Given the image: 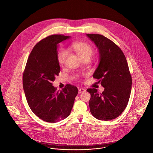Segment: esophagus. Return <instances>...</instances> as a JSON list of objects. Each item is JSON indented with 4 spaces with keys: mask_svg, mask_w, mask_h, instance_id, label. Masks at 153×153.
I'll return each mask as SVG.
<instances>
[{
    "mask_svg": "<svg viewBox=\"0 0 153 153\" xmlns=\"http://www.w3.org/2000/svg\"><path fill=\"white\" fill-rule=\"evenodd\" d=\"M85 89H83V88H80V89H79L78 93H79V94H80V93H83V92H85Z\"/></svg>",
    "mask_w": 153,
    "mask_h": 153,
    "instance_id": "1",
    "label": "esophagus"
}]
</instances>
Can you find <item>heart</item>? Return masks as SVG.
<instances>
[{"label":"heart","instance_id":"obj_1","mask_svg":"<svg viewBox=\"0 0 153 153\" xmlns=\"http://www.w3.org/2000/svg\"><path fill=\"white\" fill-rule=\"evenodd\" d=\"M72 49L78 54L81 59H90L93 53V47L88 43L83 42H74L71 45ZM68 55V51L64 48L59 49L57 53V59L60 65H63Z\"/></svg>","mask_w":153,"mask_h":153}]
</instances>
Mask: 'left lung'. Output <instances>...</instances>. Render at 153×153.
Masks as SVG:
<instances>
[{"label":"left lung","mask_w":153,"mask_h":153,"mask_svg":"<svg viewBox=\"0 0 153 153\" xmlns=\"http://www.w3.org/2000/svg\"><path fill=\"white\" fill-rule=\"evenodd\" d=\"M99 50V63L93 77L99 80L104 91L95 88L91 94L90 112L96 119L110 120L119 116L126 108L131 91L132 79L126 57L113 41L98 34H87Z\"/></svg>","instance_id":"1"}]
</instances>
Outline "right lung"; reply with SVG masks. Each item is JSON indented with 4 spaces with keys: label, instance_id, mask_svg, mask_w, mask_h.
I'll use <instances>...</instances> for the list:
<instances>
[{
    "label": "right lung",
    "instance_id": "right-lung-1",
    "mask_svg": "<svg viewBox=\"0 0 153 153\" xmlns=\"http://www.w3.org/2000/svg\"><path fill=\"white\" fill-rule=\"evenodd\" d=\"M70 36H50L41 40L31 51L23 74V87L31 111L40 119L55 123L71 111L77 87L67 84L61 91L53 86L60 70L57 59L58 44Z\"/></svg>",
    "mask_w": 153,
    "mask_h": 153
}]
</instances>
